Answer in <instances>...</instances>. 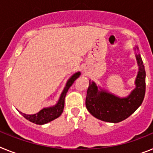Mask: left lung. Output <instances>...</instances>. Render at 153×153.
Segmentation results:
<instances>
[{"mask_svg": "<svg viewBox=\"0 0 153 153\" xmlns=\"http://www.w3.org/2000/svg\"><path fill=\"white\" fill-rule=\"evenodd\" d=\"M135 57L139 66L135 88L126 98L99 90L95 82L89 81L85 105L93 116L104 122L119 123L130 116L143 103L146 93V71L140 54H136Z\"/></svg>", "mask_w": 153, "mask_h": 153, "instance_id": "obj_1", "label": "left lung"}]
</instances>
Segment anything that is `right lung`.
Segmentation results:
<instances>
[{
    "instance_id": "1",
    "label": "right lung",
    "mask_w": 153,
    "mask_h": 153,
    "mask_svg": "<svg viewBox=\"0 0 153 153\" xmlns=\"http://www.w3.org/2000/svg\"><path fill=\"white\" fill-rule=\"evenodd\" d=\"M80 71H78V72L74 74L68 80L65 87L64 88L63 91L62 92V95L59 98V100H58V103L55 105L52 106V107L43 108L39 112L34 114V115H27V114L22 113L21 111H20V113L23 115L25 119L37 125L46 124V123L58 118L63 112L64 106H65V98L66 94L68 91L69 88L71 87V85L74 83V82L76 80L77 78L80 76Z\"/></svg>"
}]
</instances>
